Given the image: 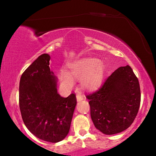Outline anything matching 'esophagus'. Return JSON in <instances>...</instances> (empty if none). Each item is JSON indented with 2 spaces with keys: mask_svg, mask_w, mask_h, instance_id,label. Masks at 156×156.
<instances>
[{
  "mask_svg": "<svg viewBox=\"0 0 156 156\" xmlns=\"http://www.w3.org/2000/svg\"><path fill=\"white\" fill-rule=\"evenodd\" d=\"M76 98H77V101H80L84 99V96L81 94V93H78V94H76Z\"/></svg>",
  "mask_w": 156,
  "mask_h": 156,
  "instance_id": "esophagus-1",
  "label": "esophagus"
}]
</instances>
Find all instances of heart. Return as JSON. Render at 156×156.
<instances>
[{
	"mask_svg": "<svg viewBox=\"0 0 156 156\" xmlns=\"http://www.w3.org/2000/svg\"><path fill=\"white\" fill-rule=\"evenodd\" d=\"M69 73L61 69L59 80L62 85L67 89L74 86V78L80 79L83 88H92L101 81L103 75V64L101 61L93 58H83L68 64Z\"/></svg>",
	"mask_w": 156,
	"mask_h": 156,
	"instance_id": "obj_1",
	"label": "heart"
}]
</instances>
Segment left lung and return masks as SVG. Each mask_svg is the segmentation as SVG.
Segmentation results:
<instances>
[{"mask_svg": "<svg viewBox=\"0 0 156 156\" xmlns=\"http://www.w3.org/2000/svg\"><path fill=\"white\" fill-rule=\"evenodd\" d=\"M86 97L97 129L106 135L120 133L131 125L139 112V80L130 66L120 67Z\"/></svg>", "mask_w": 156, "mask_h": 156, "instance_id": "1", "label": "left lung"}]
</instances>
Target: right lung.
I'll use <instances>...</instances> for the list:
<instances>
[{
    "instance_id": "obj_1",
    "label": "right lung",
    "mask_w": 156,
    "mask_h": 156,
    "mask_svg": "<svg viewBox=\"0 0 156 156\" xmlns=\"http://www.w3.org/2000/svg\"><path fill=\"white\" fill-rule=\"evenodd\" d=\"M51 56L39 55L20 78L19 105L26 128L37 138L56 143L67 136L77 103L74 93L62 98L50 69Z\"/></svg>"
}]
</instances>
